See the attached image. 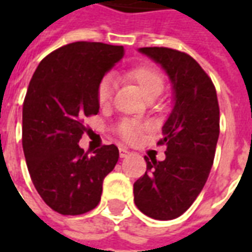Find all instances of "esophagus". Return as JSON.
<instances>
[{
	"instance_id": "esophagus-1",
	"label": "esophagus",
	"mask_w": 252,
	"mask_h": 252,
	"mask_svg": "<svg viewBox=\"0 0 252 252\" xmlns=\"http://www.w3.org/2000/svg\"><path fill=\"white\" fill-rule=\"evenodd\" d=\"M119 151H120V158H126V157L129 155V151H128L126 147H120L119 148Z\"/></svg>"
}]
</instances>
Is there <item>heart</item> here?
<instances>
[{
  "label": "heart",
  "mask_w": 252,
  "mask_h": 252,
  "mask_svg": "<svg viewBox=\"0 0 252 252\" xmlns=\"http://www.w3.org/2000/svg\"><path fill=\"white\" fill-rule=\"evenodd\" d=\"M126 77L135 82L140 89V92L144 95V98L148 101L157 99L163 93L164 90V78L162 72L153 64H140L131 68L126 72ZM115 81L112 77H105L98 83L97 88V99L99 106H108L113 97L115 92ZM119 133L120 136L128 143L136 142L142 133V126L133 123V121H123L119 126Z\"/></svg>",
  "instance_id": "obj_1"
}]
</instances>
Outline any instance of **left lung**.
Here are the masks:
<instances>
[{
    "mask_svg": "<svg viewBox=\"0 0 252 252\" xmlns=\"http://www.w3.org/2000/svg\"><path fill=\"white\" fill-rule=\"evenodd\" d=\"M173 88V108L162 126L166 159L148 158L146 174L133 184L137 209L155 220H173L194 202L211 173L220 133V110L211 78L185 52L144 47Z\"/></svg>",
    "mask_w": 252,
    "mask_h": 252,
    "instance_id": "left-lung-1",
    "label": "left lung"
}]
</instances>
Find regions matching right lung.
Listing matches in <instances>:
<instances>
[{"mask_svg": "<svg viewBox=\"0 0 252 252\" xmlns=\"http://www.w3.org/2000/svg\"><path fill=\"white\" fill-rule=\"evenodd\" d=\"M123 54L121 46L71 43L44 58L31 79L23 150L37 193L61 215H82L98 205L104 178L119 160L115 144L89 157L78 142L86 131L83 117L98 113V83Z\"/></svg>", "mask_w": 252, "mask_h": 252, "instance_id": "add662e5", "label": "right lung"}]
</instances>
